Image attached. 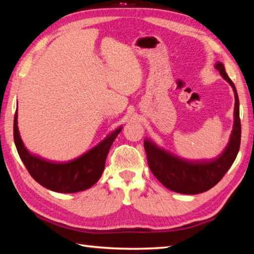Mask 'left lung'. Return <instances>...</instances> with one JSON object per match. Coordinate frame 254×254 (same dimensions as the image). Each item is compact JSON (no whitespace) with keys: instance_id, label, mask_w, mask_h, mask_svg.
Masks as SVG:
<instances>
[{"instance_id":"left-lung-1","label":"left lung","mask_w":254,"mask_h":254,"mask_svg":"<svg viewBox=\"0 0 254 254\" xmlns=\"http://www.w3.org/2000/svg\"><path fill=\"white\" fill-rule=\"evenodd\" d=\"M215 68L218 69L222 77L231 86L235 95L233 131L223 153L212 159L191 160L158 146L152 139H144L149 169L161 185L177 193L198 194L212 189L228 171L239 152L241 124L238 94L233 80L225 71L224 64L216 62Z\"/></svg>"}]
</instances>
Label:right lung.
<instances>
[{"label": "right lung", "mask_w": 254, "mask_h": 254, "mask_svg": "<svg viewBox=\"0 0 254 254\" xmlns=\"http://www.w3.org/2000/svg\"><path fill=\"white\" fill-rule=\"evenodd\" d=\"M17 111L14 118V142L19 157L34 179L48 190L59 193L80 192L93 187L104 172L107 155L122 126L108 134L95 147L66 163L48 160L31 154L21 141Z\"/></svg>", "instance_id": "add662e5"}]
</instances>
